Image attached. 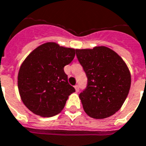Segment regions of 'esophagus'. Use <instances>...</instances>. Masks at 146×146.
<instances>
[{
  "label": "esophagus",
  "mask_w": 146,
  "mask_h": 146,
  "mask_svg": "<svg viewBox=\"0 0 146 146\" xmlns=\"http://www.w3.org/2000/svg\"><path fill=\"white\" fill-rule=\"evenodd\" d=\"M75 89H76V92H79V90H80V89H79V85H75Z\"/></svg>",
  "instance_id": "1"
}]
</instances>
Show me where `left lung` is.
<instances>
[{
    "instance_id": "1",
    "label": "left lung",
    "mask_w": 146,
    "mask_h": 146,
    "mask_svg": "<svg viewBox=\"0 0 146 146\" xmlns=\"http://www.w3.org/2000/svg\"><path fill=\"white\" fill-rule=\"evenodd\" d=\"M86 76V88L79 97L90 117H110L122 106L131 87V74L123 59L104 46L76 49Z\"/></svg>"
}]
</instances>
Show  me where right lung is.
Here are the masks:
<instances>
[{
    "mask_svg": "<svg viewBox=\"0 0 146 146\" xmlns=\"http://www.w3.org/2000/svg\"><path fill=\"white\" fill-rule=\"evenodd\" d=\"M75 56V49L45 43L29 54L18 76L19 94L25 105L34 114L52 117L64 108L75 88L68 83L64 66Z\"/></svg>",
    "mask_w": 146,
    "mask_h": 146,
    "instance_id": "right-lung-1",
    "label": "right lung"
}]
</instances>
